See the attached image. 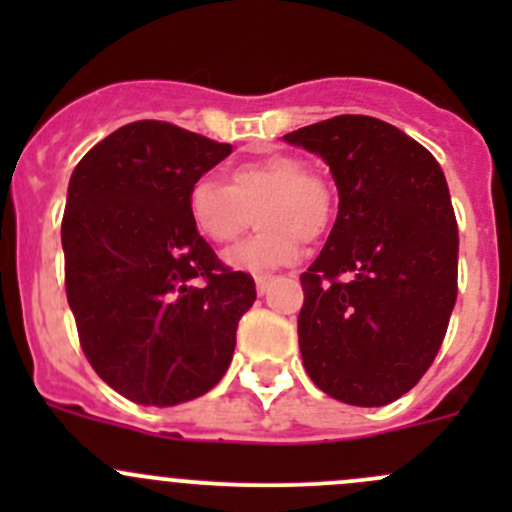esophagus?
I'll list each match as a JSON object with an SVG mask.
<instances>
[{
    "mask_svg": "<svg viewBox=\"0 0 512 512\" xmlns=\"http://www.w3.org/2000/svg\"><path fill=\"white\" fill-rule=\"evenodd\" d=\"M277 280V277L275 275H257L255 277V285H257V292H260V294H265L267 292V289H270L272 287V282H275Z\"/></svg>",
    "mask_w": 512,
    "mask_h": 512,
    "instance_id": "34e87169",
    "label": "esophagus"
}]
</instances>
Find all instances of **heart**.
<instances>
[{"mask_svg": "<svg viewBox=\"0 0 512 512\" xmlns=\"http://www.w3.org/2000/svg\"><path fill=\"white\" fill-rule=\"evenodd\" d=\"M250 213L260 230L232 247L225 262L232 270L267 275L297 262L299 240L314 242L332 227L334 190L292 153L237 163L230 185L210 175L190 185V223L215 245L235 242L250 225Z\"/></svg>", "mask_w": 512, "mask_h": 512, "instance_id": "b5f03b06", "label": "heart"}]
</instances>
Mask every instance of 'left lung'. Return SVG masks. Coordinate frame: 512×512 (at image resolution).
Wrapping results in <instances>:
<instances>
[{"label":"left lung","mask_w":512,"mask_h":512,"mask_svg":"<svg viewBox=\"0 0 512 512\" xmlns=\"http://www.w3.org/2000/svg\"><path fill=\"white\" fill-rule=\"evenodd\" d=\"M339 190L327 245L302 280L299 352L332 399L386 406L414 389L458 294V225L436 158L391 123L334 116L285 136Z\"/></svg>","instance_id":"obj_1"}]
</instances>
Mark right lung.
Returning <instances> with one entry per match:
<instances>
[{"instance_id":"obj_1","label":"right lung","mask_w":512,"mask_h":512,"mask_svg":"<svg viewBox=\"0 0 512 512\" xmlns=\"http://www.w3.org/2000/svg\"><path fill=\"white\" fill-rule=\"evenodd\" d=\"M230 143L136 121L74 168L61 245L81 349L111 389L175 406L225 376L255 280L232 272L190 223L188 190Z\"/></svg>"}]
</instances>
